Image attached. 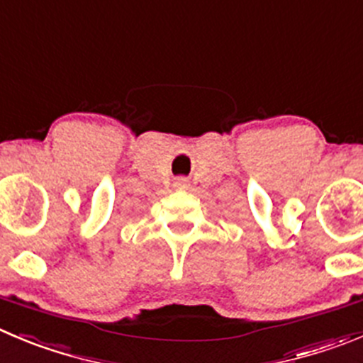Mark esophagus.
<instances>
[{"label":"esophagus","instance_id":"34e87169","mask_svg":"<svg viewBox=\"0 0 363 363\" xmlns=\"http://www.w3.org/2000/svg\"><path fill=\"white\" fill-rule=\"evenodd\" d=\"M174 187H178V189H187V179L185 178H178L174 182Z\"/></svg>","mask_w":363,"mask_h":363}]
</instances>
